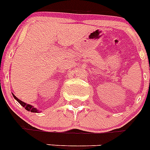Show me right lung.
Instances as JSON below:
<instances>
[{
    "label": "right lung",
    "instance_id": "1",
    "mask_svg": "<svg viewBox=\"0 0 150 150\" xmlns=\"http://www.w3.org/2000/svg\"><path fill=\"white\" fill-rule=\"evenodd\" d=\"M13 97H14V99H15V100H16L17 101H18V102L19 104L21 105V106H23V107L25 108L27 111H31V112H38V111H39L36 108H35L32 107V105H28V104H26V103L23 102V101H21V100H19L18 98H17L14 95V94H13Z\"/></svg>",
    "mask_w": 150,
    "mask_h": 150
}]
</instances>
